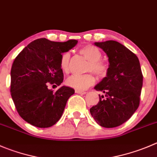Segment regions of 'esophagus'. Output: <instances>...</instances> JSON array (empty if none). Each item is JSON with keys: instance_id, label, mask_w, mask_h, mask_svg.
I'll return each instance as SVG.
<instances>
[{"instance_id": "1", "label": "esophagus", "mask_w": 157, "mask_h": 157, "mask_svg": "<svg viewBox=\"0 0 157 157\" xmlns=\"http://www.w3.org/2000/svg\"><path fill=\"white\" fill-rule=\"evenodd\" d=\"M75 92L77 93V94H86V91H83V90H76Z\"/></svg>"}]
</instances>
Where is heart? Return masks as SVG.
Returning <instances> with one entry per match:
<instances>
[{
    "instance_id": "heart-1",
    "label": "heart",
    "mask_w": 157,
    "mask_h": 157,
    "mask_svg": "<svg viewBox=\"0 0 157 157\" xmlns=\"http://www.w3.org/2000/svg\"><path fill=\"white\" fill-rule=\"evenodd\" d=\"M80 53L89 60L87 65V71H92L98 77H104L107 73L108 67L104 62L101 61L102 53L99 48L94 45H86L80 50ZM70 60L71 54L69 52L63 53L60 60V66L62 71L67 74L70 71ZM67 86L75 88L77 90H84L92 86L95 83V77L91 74L83 75L71 76L66 81Z\"/></svg>"
}]
</instances>
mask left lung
Returning a JSON list of instances; mask_svg holds the SVG:
<instances>
[{
    "mask_svg": "<svg viewBox=\"0 0 157 157\" xmlns=\"http://www.w3.org/2000/svg\"><path fill=\"white\" fill-rule=\"evenodd\" d=\"M108 57L106 76L94 89L102 91L100 101L90 109L100 126L113 128L128 121L140 104L143 74L136 54L119 42H95Z\"/></svg>",
    "mask_w": 157,
    "mask_h": 157,
    "instance_id": "1",
    "label": "left lung"
}]
</instances>
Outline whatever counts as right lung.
Listing matches in <instances>:
<instances>
[{"mask_svg":"<svg viewBox=\"0 0 157 157\" xmlns=\"http://www.w3.org/2000/svg\"><path fill=\"white\" fill-rule=\"evenodd\" d=\"M77 42L40 38L29 44L15 58L10 71L12 100L19 115L28 124L47 128L60 119L68 99L75 92L60 86L63 80L60 57ZM49 82L60 87L53 92L47 87Z\"/></svg>","mask_w":157,"mask_h":157,"instance_id":"right-lung-1","label":"right lung"}]
</instances>
